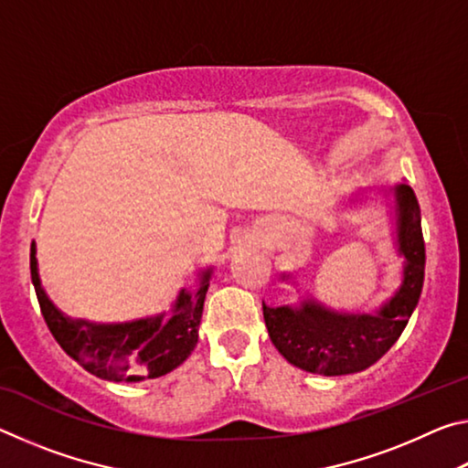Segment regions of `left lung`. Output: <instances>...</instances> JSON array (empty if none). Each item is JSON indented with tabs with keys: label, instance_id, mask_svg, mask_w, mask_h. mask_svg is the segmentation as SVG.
<instances>
[{
	"label": "left lung",
	"instance_id": "1",
	"mask_svg": "<svg viewBox=\"0 0 468 468\" xmlns=\"http://www.w3.org/2000/svg\"><path fill=\"white\" fill-rule=\"evenodd\" d=\"M396 200L405 281L378 315H340L315 303L301 310L262 305L272 345L295 367L324 376L355 374L382 359L407 328L423 289L425 241L413 187H396Z\"/></svg>",
	"mask_w": 468,
	"mask_h": 468
}]
</instances>
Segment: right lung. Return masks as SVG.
Returning <instances> with one entry per match:
<instances>
[{"instance_id": "obj_1", "label": "right lung", "mask_w": 468, "mask_h": 468, "mask_svg": "<svg viewBox=\"0 0 468 468\" xmlns=\"http://www.w3.org/2000/svg\"><path fill=\"white\" fill-rule=\"evenodd\" d=\"M30 279L47 328L69 357L97 378L111 382H136L142 378L169 374L194 351L210 271L202 272L200 289L196 292H179L169 320L161 322L163 318L158 315L115 326H97L82 320L72 322L55 310L38 282L35 245H30Z\"/></svg>"}]
</instances>
